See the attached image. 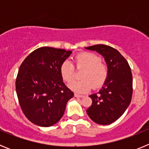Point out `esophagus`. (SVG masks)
Returning <instances> with one entry per match:
<instances>
[{
    "label": "esophagus",
    "instance_id": "esophagus-1",
    "mask_svg": "<svg viewBox=\"0 0 149 149\" xmlns=\"http://www.w3.org/2000/svg\"><path fill=\"white\" fill-rule=\"evenodd\" d=\"M74 96L75 97H77V98H82V97H84V95H81V94H78V93H74Z\"/></svg>",
    "mask_w": 149,
    "mask_h": 149
}]
</instances>
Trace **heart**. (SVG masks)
<instances>
[{
	"label": "heart",
	"mask_w": 149,
	"mask_h": 149,
	"mask_svg": "<svg viewBox=\"0 0 149 149\" xmlns=\"http://www.w3.org/2000/svg\"><path fill=\"white\" fill-rule=\"evenodd\" d=\"M74 63L77 69H84L82 80L69 84V87L79 93H86L92 87H101L108 77L109 69L106 63L101 61L98 55L91 52H82L76 55ZM60 73L63 80L71 83L75 77V68L68 60H65L60 66Z\"/></svg>",
	"instance_id": "obj_1"
}]
</instances>
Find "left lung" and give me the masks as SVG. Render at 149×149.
Segmentation results:
<instances>
[{"label": "left lung", "mask_w": 149, "mask_h": 149, "mask_svg": "<svg viewBox=\"0 0 149 149\" xmlns=\"http://www.w3.org/2000/svg\"><path fill=\"white\" fill-rule=\"evenodd\" d=\"M86 48L101 54L109 69L103 87L98 93L89 95L93 103L86 113L95 123L109 125L119 119L131 103L133 94L131 67L119 51L110 46L95 45Z\"/></svg>", "instance_id": "left-lung-1"}]
</instances>
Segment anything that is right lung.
Instances as JSON below:
<instances>
[{
    "label": "right lung",
    "mask_w": 149,
    "mask_h": 149,
    "mask_svg": "<svg viewBox=\"0 0 149 149\" xmlns=\"http://www.w3.org/2000/svg\"><path fill=\"white\" fill-rule=\"evenodd\" d=\"M71 51L42 47L30 54L20 65L17 96L22 112L36 125L49 127L59 122L74 93L63 81L60 66Z\"/></svg>",
    "instance_id": "1"
}]
</instances>
